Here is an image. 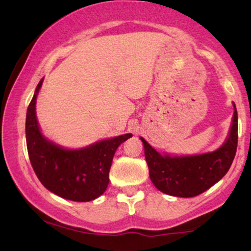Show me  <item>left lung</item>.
I'll list each match as a JSON object with an SVG mask.
<instances>
[{"instance_id":"8db88e82","label":"left lung","mask_w":251,"mask_h":251,"mask_svg":"<svg viewBox=\"0 0 251 251\" xmlns=\"http://www.w3.org/2000/svg\"><path fill=\"white\" fill-rule=\"evenodd\" d=\"M237 140L238 119L236 107L229 137L214 152L184 157L160 155L142 138L150 178L155 188L166 195L185 198L203 194L224 177L235 158Z\"/></svg>"}]
</instances>
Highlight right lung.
<instances>
[{"label":"right lung","mask_w":251,"mask_h":251,"mask_svg":"<svg viewBox=\"0 0 251 251\" xmlns=\"http://www.w3.org/2000/svg\"><path fill=\"white\" fill-rule=\"evenodd\" d=\"M42 80L28 106L25 138L28 155L39 180L46 189L74 201H89L105 192L109 169L118 146L132 137L124 134L102 140L81 150H65L48 142L40 132L35 116L36 96Z\"/></svg>","instance_id":"1"}]
</instances>
